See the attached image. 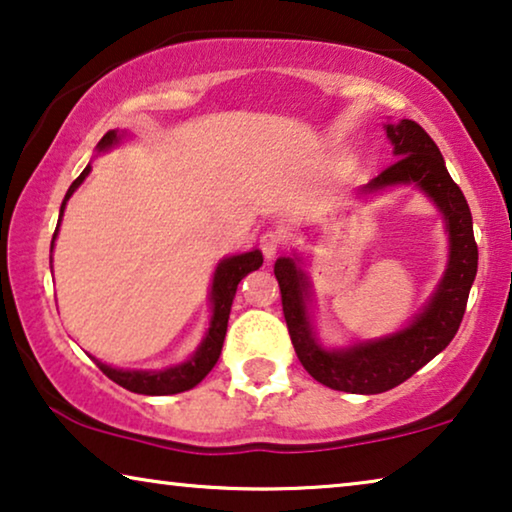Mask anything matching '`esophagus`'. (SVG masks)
<instances>
[{
  "instance_id": "esophagus-1",
  "label": "esophagus",
  "mask_w": 512,
  "mask_h": 512,
  "mask_svg": "<svg viewBox=\"0 0 512 512\" xmlns=\"http://www.w3.org/2000/svg\"><path fill=\"white\" fill-rule=\"evenodd\" d=\"M282 246H285V234L280 230H266L262 236H259V250H262L266 259L276 257V253Z\"/></svg>"
}]
</instances>
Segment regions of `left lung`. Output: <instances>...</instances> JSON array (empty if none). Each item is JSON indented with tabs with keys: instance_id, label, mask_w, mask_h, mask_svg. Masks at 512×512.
<instances>
[{
	"instance_id": "obj_1",
	"label": "left lung",
	"mask_w": 512,
	"mask_h": 512,
	"mask_svg": "<svg viewBox=\"0 0 512 512\" xmlns=\"http://www.w3.org/2000/svg\"><path fill=\"white\" fill-rule=\"evenodd\" d=\"M386 135L395 160L372 179L365 190H381L398 183H416L446 218L451 257L437 292L407 329L381 340L358 342L349 349H324L312 331L308 315L310 282L296 259L280 257L276 273L282 312L294 352L310 377L333 391L375 395L391 391L430 363L455 338L467 310L469 289L478 271V246L474 239L469 204L446 170L444 156L416 121L388 124Z\"/></svg>"
}]
</instances>
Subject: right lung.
<instances>
[{
	"label": "right lung",
	"mask_w": 512,
	"mask_h": 512,
	"mask_svg": "<svg viewBox=\"0 0 512 512\" xmlns=\"http://www.w3.org/2000/svg\"><path fill=\"white\" fill-rule=\"evenodd\" d=\"M119 135L110 131L103 135V140L98 142V149H108L112 144H117ZM91 167L87 165L78 179L71 183L68 193L61 202V211H59V223H61V213H64V207L68 202V197L75 193V188L80 186L85 177L89 174ZM59 230V225H57ZM55 230V236H57ZM55 243V239H52ZM264 257L259 250H253V253H243V255H234L227 257L218 264L216 273H213V285H211V303H213V317H211V326L207 338L202 340V345L197 347V352L188 358L186 363L177 365V368H167V370H156V372H147V370H117L110 368L101 361H96L98 368L103 370L105 377H110L114 384L124 386L126 391L131 393H140V395H174V393H183L188 388H193L200 384V381L209 375L213 365H216L220 349H223L225 342V333H227V319H230V310H232V301L236 294V287L239 282L248 276L250 271H257L262 266Z\"/></svg>",
	"instance_id": "1"
}]
</instances>
